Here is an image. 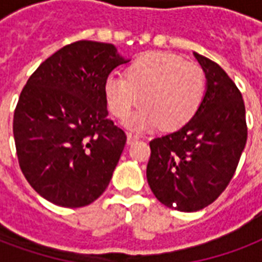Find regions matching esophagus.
<instances>
[{"label": "esophagus", "mask_w": 262, "mask_h": 262, "mask_svg": "<svg viewBox=\"0 0 262 262\" xmlns=\"http://www.w3.org/2000/svg\"><path fill=\"white\" fill-rule=\"evenodd\" d=\"M140 139V136L137 133H133V132H127V144H133L135 141Z\"/></svg>", "instance_id": "esophagus-1"}]
</instances>
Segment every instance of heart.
I'll use <instances>...</instances> for the list:
<instances>
[{
  "mask_svg": "<svg viewBox=\"0 0 262 262\" xmlns=\"http://www.w3.org/2000/svg\"><path fill=\"white\" fill-rule=\"evenodd\" d=\"M205 75L194 62L164 51L144 53L125 75H110L104 83L107 106L125 119L141 100L144 106L127 121L135 129H178L189 122L203 103Z\"/></svg>",
  "mask_w": 262,
  "mask_h": 262,
  "instance_id": "b5f03b06",
  "label": "heart"
}]
</instances>
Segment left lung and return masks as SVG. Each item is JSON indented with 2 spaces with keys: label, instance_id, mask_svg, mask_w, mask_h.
<instances>
[{
  "label": "left lung",
  "instance_id": "left-lung-1",
  "mask_svg": "<svg viewBox=\"0 0 262 262\" xmlns=\"http://www.w3.org/2000/svg\"><path fill=\"white\" fill-rule=\"evenodd\" d=\"M193 54L207 77L203 103L186 125L152 140L147 166L156 199L182 212L200 211L223 193L248 140L245 103L235 83L217 63Z\"/></svg>",
  "mask_w": 262,
  "mask_h": 262
}]
</instances>
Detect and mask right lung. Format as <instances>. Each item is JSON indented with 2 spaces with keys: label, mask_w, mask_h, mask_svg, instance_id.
<instances>
[{
  "label": "right lung",
  "mask_w": 262,
  "mask_h": 262,
  "mask_svg": "<svg viewBox=\"0 0 262 262\" xmlns=\"http://www.w3.org/2000/svg\"><path fill=\"white\" fill-rule=\"evenodd\" d=\"M125 62L114 45L79 40L43 61L23 88L13 115L18 164L47 201L85 207L108 186L126 135L107 118L104 83Z\"/></svg>",
  "instance_id": "1"
}]
</instances>
